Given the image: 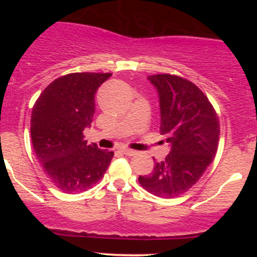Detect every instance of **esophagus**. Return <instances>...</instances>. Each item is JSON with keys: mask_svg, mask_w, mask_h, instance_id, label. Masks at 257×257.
Returning a JSON list of instances; mask_svg holds the SVG:
<instances>
[{"mask_svg": "<svg viewBox=\"0 0 257 257\" xmlns=\"http://www.w3.org/2000/svg\"><path fill=\"white\" fill-rule=\"evenodd\" d=\"M122 152L124 153L126 156H135L138 155L137 151H134V150H129V149H122Z\"/></svg>", "mask_w": 257, "mask_h": 257, "instance_id": "obj_1", "label": "esophagus"}]
</instances>
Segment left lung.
<instances>
[{
	"instance_id": "8db88e82",
	"label": "left lung",
	"mask_w": 257,
	"mask_h": 257,
	"mask_svg": "<svg viewBox=\"0 0 257 257\" xmlns=\"http://www.w3.org/2000/svg\"><path fill=\"white\" fill-rule=\"evenodd\" d=\"M147 79L158 94L161 134L169 155L156 162L151 175L139 176L140 185L161 198L185 193L202 178L217 151V114L202 90L187 79L163 73Z\"/></svg>"
}]
</instances>
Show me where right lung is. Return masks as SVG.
<instances>
[{
    "label": "right lung",
    "instance_id": "1",
    "mask_svg": "<svg viewBox=\"0 0 257 257\" xmlns=\"http://www.w3.org/2000/svg\"><path fill=\"white\" fill-rule=\"evenodd\" d=\"M111 73L77 72L52 82L35 102L31 140L44 172L66 193L87 191L104 176L113 152L88 145L83 132L95 112V94Z\"/></svg>",
    "mask_w": 257,
    "mask_h": 257
}]
</instances>
